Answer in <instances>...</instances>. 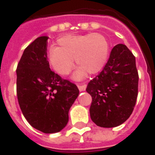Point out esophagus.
<instances>
[{
	"label": "esophagus",
	"instance_id": "obj_1",
	"mask_svg": "<svg viewBox=\"0 0 155 155\" xmlns=\"http://www.w3.org/2000/svg\"><path fill=\"white\" fill-rule=\"evenodd\" d=\"M86 87H87L86 84H79V85H78V89L80 91H85Z\"/></svg>",
	"mask_w": 155,
	"mask_h": 155
}]
</instances>
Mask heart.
<instances>
[{
  "label": "heart",
  "instance_id": "b5f03b06",
  "mask_svg": "<svg viewBox=\"0 0 155 155\" xmlns=\"http://www.w3.org/2000/svg\"><path fill=\"white\" fill-rule=\"evenodd\" d=\"M58 47L52 46L47 54L48 64L61 76L69 74L75 62L79 67L73 78L81 81L87 75L98 73L105 67L109 55V43L99 33L67 35L57 41Z\"/></svg>",
  "mask_w": 155,
  "mask_h": 155
}]
</instances>
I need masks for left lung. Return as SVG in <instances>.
I'll use <instances>...</instances> for the list:
<instances>
[{"mask_svg": "<svg viewBox=\"0 0 155 155\" xmlns=\"http://www.w3.org/2000/svg\"><path fill=\"white\" fill-rule=\"evenodd\" d=\"M138 81L135 57L125 45L115 46L102 72L86 88L92 98L89 111L94 124L105 128L124 124L136 104Z\"/></svg>", "mask_w": 155, "mask_h": 155, "instance_id": "1", "label": "left lung"}]
</instances>
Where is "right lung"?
I'll list each match as a JSON object with an SVG mask.
<instances>
[{
	"label": "right lung",
	"mask_w": 155,
	"mask_h": 155,
	"mask_svg": "<svg viewBox=\"0 0 155 155\" xmlns=\"http://www.w3.org/2000/svg\"><path fill=\"white\" fill-rule=\"evenodd\" d=\"M48 39L38 37L23 52L16 70L17 96L28 124L42 133L54 134L68 124L70 108L79 90L50 70Z\"/></svg>",
	"instance_id": "obj_1"
}]
</instances>
